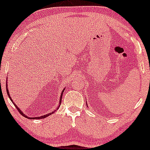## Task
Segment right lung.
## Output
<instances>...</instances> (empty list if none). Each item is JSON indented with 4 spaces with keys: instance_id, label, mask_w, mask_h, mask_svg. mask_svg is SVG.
Wrapping results in <instances>:
<instances>
[{
    "instance_id": "right-lung-1",
    "label": "right lung",
    "mask_w": 150,
    "mask_h": 150,
    "mask_svg": "<svg viewBox=\"0 0 150 150\" xmlns=\"http://www.w3.org/2000/svg\"><path fill=\"white\" fill-rule=\"evenodd\" d=\"M6 88H7V87H6ZM64 90H65V89H64ZM64 90H62V94H61V96H60V102L62 101V93H63V92H64ZM6 91H7V94H8V97H9V98H10V99H11V101L13 102V100L11 99V96H10V95H9V93H8V88H6ZM13 105H15V106L16 107V108H17V110H18V112H19L21 113V114L23 116H24L25 117H26V118H28V119H42V118H45V117H46L49 116V115H51V114H53V113L55 112V111H53V112H52L49 113V114H47V115H42V116H41V117H27V116H26V115H25L24 113H23V112H22L21 111V110H20L18 108V107H17V105H16V104H15V103H13ZM60 105H59V106H60ZM59 106L57 107V108H59Z\"/></svg>"
}]
</instances>
